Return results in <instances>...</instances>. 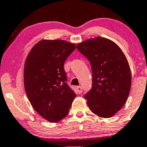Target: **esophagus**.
Here are the masks:
<instances>
[{
    "label": "esophagus",
    "instance_id": "1",
    "mask_svg": "<svg viewBox=\"0 0 147 147\" xmlns=\"http://www.w3.org/2000/svg\"><path fill=\"white\" fill-rule=\"evenodd\" d=\"M77 93H78L79 94L82 93V86H77Z\"/></svg>",
    "mask_w": 147,
    "mask_h": 147
}]
</instances>
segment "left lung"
<instances>
[{"label":"left lung","mask_w":147,"mask_h":147,"mask_svg":"<svg viewBox=\"0 0 147 147\" xmlns=\"http://www.w3.org/2000/svg\"><path fill=\"white\" fill-rule=\"evenodd\" d=\"M77 48L91 65L92 88L84 96L88 107L100 117H112L126 102L131 86L125 54L115 42L101 37L79 43Z\"/></svg>","instance_id":"obj_1"}]
</instances>
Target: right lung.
Returning <instances> with one entry per match:
<instances>
[{
  "mask_svg": "<svg viewBox=\"0 0 147 147\" xmlns=\"http://www.w3.org/2000/svg\"><path fill=\"white\" fill-rule=\"evenodd\" d=\"M75 47L65 40H42L33 46L24 63V88L29 101L51 123L65 118L76 97L66 82L63 67Z\"/></svg>",
  "mask_w": 147,
  "mask_h": 147,
  "instance_id": "add662e5",
  "label": "right lung"
}]
</instances>
